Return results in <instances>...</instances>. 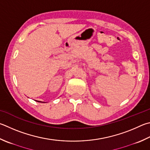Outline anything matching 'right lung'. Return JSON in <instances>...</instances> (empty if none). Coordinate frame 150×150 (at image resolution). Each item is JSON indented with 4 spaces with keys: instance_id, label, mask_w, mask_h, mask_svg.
Segmentation results:
<instances>
[{
    "instance_id": "right-lung-1",
    "label": "right lung",
    "mask_w": 150,
    "mask_h": 150,
    "mask_svg": "<svg viewBox=\"0 0 150 150\" xmlns=\"http://www.w3.org/2000/svg\"><path fill=\"white\" fill-rule=\"evenodd\" d=\"M35 101H37L38 102H42V103H45V102H40V101H37V100H35Z\"/></svg>"
}]
</instances>
